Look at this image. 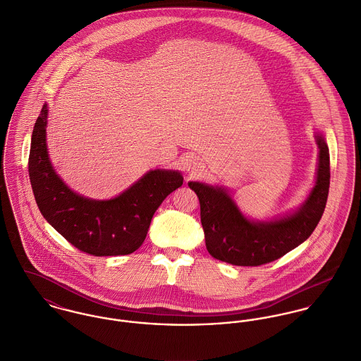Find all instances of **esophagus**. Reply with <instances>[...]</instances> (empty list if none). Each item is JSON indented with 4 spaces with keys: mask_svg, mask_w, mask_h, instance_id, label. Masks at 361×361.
I'll return each instance as SVG.
<instances>
[{
    "mask_svg": "<svg viewBox=\"0 0 361 361\" xmlns=\"http://www.w3.org/2000/svg\"><path fill=\"white\" fill-rule=\"evenodd\" d=\"M185 169H186L188 173H192V175L195 173L196 175V173L203 171V164L196 157H189L185 161Z\"/></svg>",
    "mask_w": 361,
    "mask_h": 361,
    "instance_id": "esophagus-1",
    "label": "esophagus"
}]
</instances>
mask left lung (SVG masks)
<instances>
[{
	"instance_id": "1",
	"label": "left lung",
	"mask_w": 361,
	"mask_h": 361,
	"mask_svg": "<svg viewBox=\"0 0 361 361\" xmlns=\"http://www.w3.org/2000/svg\"><path fill=\"white\" fill-rule=\"evenodd\" d=\"M315 185L302 206L278 218L250 219L224 186L188 183L199 197L206 247L212 257L232 265L257 267L285 256L307 240L324 214L331 178L329 150L319 132H315Z\"/></svg>"
}]
</instances>
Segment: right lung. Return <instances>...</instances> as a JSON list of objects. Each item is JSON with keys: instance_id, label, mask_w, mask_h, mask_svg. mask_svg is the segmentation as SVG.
<instances>
[{"instance_id": "right-lung-1", "label": "right lung", "mask_w": 361, "mask_h": 361, "mask_svg": "<svg viewBox=\"0 0 361 361\" xmlns=\"http://www.w3.org/2000/svg\"><path fill=\"white\" fill-rule=\"evenodd\" d=\"M49 105L35 123L29 154V176L40 212L76 249L93 255L125 256L137 250L164 199L182 186L175 169H152L121 195L108 200L85 197L59 178L47 150Z\"/></svg>"}]
</instances>
